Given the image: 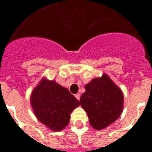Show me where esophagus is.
Segmentation results:
<instances>
[{"label":"esophagus","mask_w":152,"mask_h":152,"mask_svg":"<svg viewBox=\"0 0 152 152\" xmlns=\"http://www.w3.org/2000/svg\"><path fill=\"white\" fill-rule=\"evenodd\" d=\"M75 97L76 98V99H78V100H80V94H76V95H75Z\"/></svg>","instance_id":"esophagus-1"}]
</instances>
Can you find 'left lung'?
<instances>
[{
  "mask_svg": "<svg viewBox=\"0 0 152 152\" xmlns=\"http://www.w3.org/2000/svg\"><path fill=\"white\" fill-rule=\"evenodd\" d=\"M85 90L80 102L94 129H103L119 118L123 110V93L106 74L93 79L86 84Z\"/></svg>",
  "mask_w": 152,
  "mask_h": 152,
  "instance_id": "1",
  "label": "left lung"
}]
</instances>
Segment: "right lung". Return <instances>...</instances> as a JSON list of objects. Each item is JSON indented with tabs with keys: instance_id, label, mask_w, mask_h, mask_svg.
<instances>
[{
	"instance_id": "obj_1",
	"label": "right lung",
	"mask_w": 152,
	"mask_h": 152,
	"mask_svg": "<svg viewBox=\"0 0 152 152\" xmlns=\"http://www.w3.org/2000/svg\"><path fill=\"white\" fill-rule=\"evenodd\" d=\"M31 104L40 122L53 131H61L68 125L80 101L67 88L44 78L32 91Z\"/></svg>"
}]
</instances>
